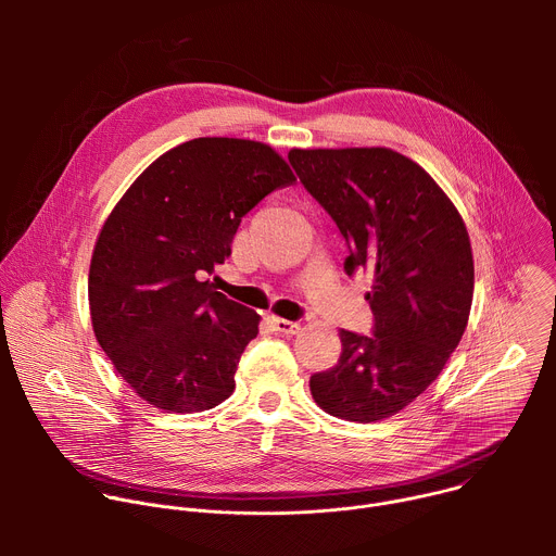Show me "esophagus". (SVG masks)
<instances>
[{"instance_id":"1","label":"esophagus","mask_w":556,"mask_h":556,"mask_svg":"<svg viewBox=\"0 0 556 556\" xmlns=\"http://www.w3.org/2000/svg\"><path fill=\"white\" fill-rule=\"evenodd\" d=\"M273 328L277 332H283V334H296L301 330V324L296 321H288V319H281V316H273Z\"/></svg>"}]
</instances>
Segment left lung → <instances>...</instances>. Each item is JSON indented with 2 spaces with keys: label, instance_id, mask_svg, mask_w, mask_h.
Masks as SVG:
<instances>
[{
  "label": "left lung",
  "instance_id": "1",
  "mask_svg": "<svg viewBox=\"0 0 556 556\" xmlns=\"http://www.w3.org/2000/svg\"><path fill=\"white\" fill-rule=\"evenodd\" d=\"M288 161L345 237V273H374V334L339 332L341 358L309 378L312 399L350 422L389 418L440 376L466 330V226L438 182L393 149H292Z\"/></svg>",
  "mask_w": 556,
  "mask_h": 556
}]
</instances>
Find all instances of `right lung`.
<instances>
[{
  "mask_svg": "<svg viewBox=\"0 0 556 556\" xmlns=\"http://www.w3.org/2000/svg\"><path fill=\"white\" fill-rule=\"evenodd\" d=\"M294 180L264 142L193 138L118 200L92 253L88 296L99 345L142 401L193 414L232 393L262 316L202 277L230 255L242 217Z\"/></svg>",
  "mask_w": 556,
  "mask_h": 556,
  "instance_id": "obj_1",
  "label": "right lung"
}]
</instances>
